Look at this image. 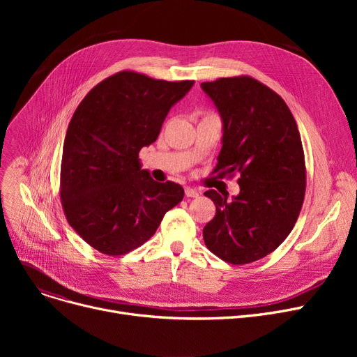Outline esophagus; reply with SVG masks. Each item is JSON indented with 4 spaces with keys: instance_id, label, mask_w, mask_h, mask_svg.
<instances>
[{
    "instance_id": "obj_1",
    "label": "esophagus",
    "mask_w": 357,
    "mask_h": 357,
    "mask_svg": "<svg viewBox=\"0 0 357 357\" xmlns=\"http://www.w3.org/2000/svg\"><path fill=\"white\" fill-rule=\"evenodd\" d=\"M185 195L186 197H191V198H195V197L199 195V192L195 188H191V186H185Z\"/></svg>"
}]
</instances>
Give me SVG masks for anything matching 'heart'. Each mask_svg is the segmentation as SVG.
<instances>
[{
	"label": "heart",
	"mask_w": 357,
	"mask_h": 357,
	"mask_svg": "<svg viewBox=\"0 0 357 357\" xmlns=\"http://www.w3.org/2000/svg\"><path fill=\"white\" fill-rule=\"evenodd\" d=\"M201 116H202V117H208V116H214V112H211V111H201Z\"/></svg>",
	"instance_id": "heart-1"
}]
</instances>
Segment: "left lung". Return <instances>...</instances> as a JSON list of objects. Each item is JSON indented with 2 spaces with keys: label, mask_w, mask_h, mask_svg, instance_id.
Wrapping results in <instances>:
<instances>
[{
  "label": "left lung",
  "mask_w": 357,
  "mask_h": 357,
  "mask_svg": "<svg viewBox=\"0 0 357 357\" xmlns=\"http://www.w3.org/2000/svg\"><path fill=\"white\" fill-rule=\"evenodd\" d=\"M222 119V147L213 174L237 179L240 194L210 190L214 218L205 246L231 265H248L280 246L303 208L307 169L301 136L282 97L240 75L201 84Z\"/></svg>",
  "instance_id": "1"
}]
</instances>
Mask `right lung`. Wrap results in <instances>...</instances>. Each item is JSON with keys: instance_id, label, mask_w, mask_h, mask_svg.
<instances>
[{"instance_id": "right-lung-1", "label": "right lung", "mask_w": 357, "mask_h": 357, "mask_svg": "<svg viewBox=\"0 0 357 357\" xmlns=\"http://www.w3.org/2000/svg\"><path fill=\"white\" fill-rule=\"evenodd\" d=\"M192 85L121 70L75 109L62 152V208L69 226L102 255L140 248L182 201V186L153 181L139 152L158 139L169 109Z\"/></svg>"}]
</instances>
